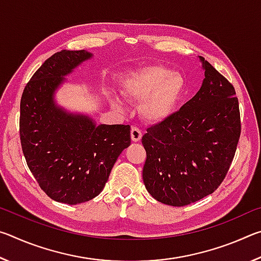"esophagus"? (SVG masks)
I'll use <instances>...</instances> for the list:
<instances>
[{"label":"esophagus","mask_w":261,"mask_h":261,"mask_svg":"<svg viewBox=\"0 0 261 261\" xmlns=\"http://www.w3.org/2000/svg\"><path fill=\"white\" fill-rule=\"evenodd\" d=\"M141 136H143V132H141L139 127H137V126L131 127V139H132V141H135V143L139 141L141 139Z\"/></svg>","instance_id":"34e87169"}]
</instances>
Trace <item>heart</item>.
<instances>
[{"label": "heart", "mask_w": 261, "mask_h": 261, "mask_svg": "<svg viewBox=\"0 0 261 261\" xmlns=\"http://www.w3.org/2000/svg\"><path fill=\"white\" fill-rule=\"evenodd\" d=\"M185 82L179 72L165 65H152L135 73L125 84V95L140 101L141 114L148 121H161L169 115L183 94Z\"/></svg>", "instance_id": "b5f03b06"}]
</instances>
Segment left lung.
Returning <instances> with one entry per match:
<instances>
[{
    "label": "left lung",
    "mask_w": 261,
    "mask_h": 261,
    "mask_svg": "<svg viewBox=\"0 0 261 261\" xmlns=\"http://www.w3.org/2000/svg\"><path fill=\"white\" fill-rule=\"evenodd\" d=\"M201 61L205 79L198 93L141 138L146 151L144 184L166 205L185 206L213 193L226 177L240 140L235 87Z\"/></svg>",
    "instance_id": "1"
}]
</instances>
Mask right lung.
<instances>
[{
  "label": "right lung",
  "mask_w": 261,
  "mask_h": 261,
  "mask_svg": "<svg viewBox=\"0 0 261 261\" xmlns=\"http://www.w3.org/2000/svg\"><path fill=\"white\" fill-rule=\"evenodd\" d=\"M91 56L85 50L55 53L34 72L20 99L19 137L28 167L48 197L68 205L98 196L131 144L130 125L96 126L53 101L63 76Z\"/></svg>",
  "instance_id": "obj_1"
}]
</instances>
